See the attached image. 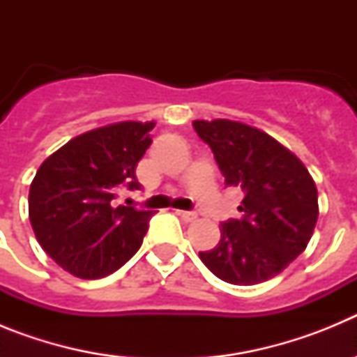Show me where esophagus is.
I'll return each mask as SVG.
<instances>
[{"label":"esophagus","instance_id":"obj_1","mask_svg":"<svg viewBox=\"0 0 357 357\" xmlns=\"http://www.w3.org/2000/svg\"><path fill=\"white\" fill-rule=\"evenodd\" d=\"M176 214H178V216L182 218V220H184V222H195V220H197L198 218V214L197 213H191V211H176Z\"/></svg>","mask_w":357,"mask_h":357}]
</instances>
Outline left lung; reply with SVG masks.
Masks as SVG:
<instances>
[{
  "instance_id": "8db88e82",
  "label": "left lung",
  "mask_w": 357,
  "mask_h": 357,
  "mask_svg": "<svg viewBox=\"0 0 357 357\" xmlns=\"http://www.w3.org/2000/svg\"><path fill=\"white\" fill-rule=\"evenodd\" d=\"M227 185L243 191V218L222 223L202 263L229 284L272 279L302 254L318 220V193L304 164L272 135L230 119L193 121Z\"/></svg>"
}]
</instances>
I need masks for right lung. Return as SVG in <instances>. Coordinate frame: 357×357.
<instances>
[{"label":"right lung","instance_id":"obj_1","mask_svg":"<svg viewBox=\"0 0 357 357\" xmlns=\"http://www.w3.org/2000/svg\"><path fill=\"white\" fill-rule=\"evenodd\" d=\"M155 123L121 121L78 135L37 169L28 197L31 229L66 272L100 279L139 250L153 211L116 206L119 188L141 189L135 168Z\"/></svg>","mask_w":357,"mask_h":357}]
</instances>
